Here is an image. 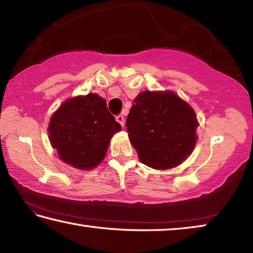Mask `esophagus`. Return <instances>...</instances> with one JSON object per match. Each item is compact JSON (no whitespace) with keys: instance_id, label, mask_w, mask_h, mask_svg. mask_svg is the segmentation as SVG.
<instances>
[{"instance_id":"1","label":"esophagus","mask_w":253,"mask_h":253,"mask_svg":"<svg viewBox=\"0 0 253 253\" xmlns=\"http://www.w3.org/2000/svg\"><path fill=\"white\" fill-rule=\"evenodd\" d=\"M116 121H117L119 124H121L122 126L125 125V117H124L123 115H118V116L116 117Z\"/></svg>"}]
</instances>
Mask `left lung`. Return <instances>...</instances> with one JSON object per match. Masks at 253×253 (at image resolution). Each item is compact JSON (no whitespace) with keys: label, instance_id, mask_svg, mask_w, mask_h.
Here are the masks:
<instances>
[{"label":"left lung","instance_id":"left-lung-1","mask_svg":"<svg viewBox=\"0 0 253 253\" xmlns=\"http://www.w3.org/2000/svg\"><path fill=\"white\" fill-rule=\"evenodd\" d=\"M195 111L173 91H143L134 99L126 127L140 162L155 169L175 168L196 144Z\"/></svg>","mask_w":253,"mask_h":253}]
</instances>
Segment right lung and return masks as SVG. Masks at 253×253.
I'll return each instance as SVG.
<instances>
[{"mask_svg":"<svg viewBox=\"0 0 253 253\" xmlns=\"http://www.w3.org/2000/svg\"><path fill=\"white\" fill-rule=\"evenodd\" d=\"M121 125L97 93L66 100L52 115L49 139L61 160L78 169H91L106 156Z\"/></svg>","mask_w":253,"mask_h":253,"instance_id":"1","label":"right lung"}]
</instances>
